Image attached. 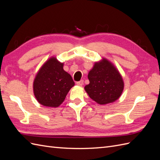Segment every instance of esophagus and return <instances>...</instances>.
<instances>
[{
	"label": "esophagus",
	"instance_id": "1",
	"mask_svg": "<svg viewBox=\"0 0 160 160\" xmlns=\"http://www.w3.org/2000/svg\"><path fill=\"white\" fill-rule=\"evenodd\" d=\"M76 84H77V85H78V86H82L83 85V80H81L78 82H77Z\"/></svg>",
	"mask_w": 160,
	"mask_h": 160
}]
</instances>
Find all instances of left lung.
<instances>
[{
    "instance_id": "8db88e82",
    "label": "left lung",
    "mask_w": 160,
    "mask_h": 160,
    "mask_svg": "<svg viewBox=\"0 0 160 160\" xmlns=\"http://www.w3.org/2000/svg\"><path fill=\"white\" fill-rule=\"evenodd\" d=\"M89 84L85 90L90 98L100 105L113 103L122 95L124 83L116 67L108 59L103 58L95 62L88 74Z\"/></svg>"
}]
</instances>
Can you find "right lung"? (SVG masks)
<instances>
[{
	"mask_svg": "<svg viewBox=\"0 0 160 160\" xmlns=\"http://www.w3.org/2000/svg\"><path fill=\"white\" fill-rule=\"evenodd\" d=\"M63 62L56 57L48 59L38 70L33 82V92L37 101L45 107L57 108L63 102L75 83L63 69Z\"/></svg>",
	"mask_w": 160,
	"mask_h": 160,
	"instance_id": "1",
	"label": "right lung"
}]
</instances>
